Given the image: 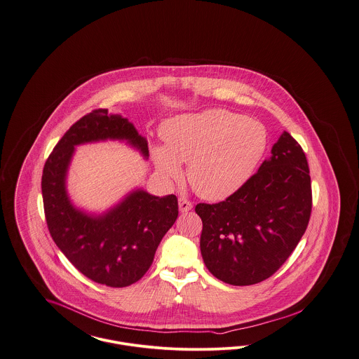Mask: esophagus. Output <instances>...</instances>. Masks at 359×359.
Wrapping results in <instances>:
<instances>
[{
    "label": "esophagus",
    "mask_w": 359,
    "mask_h": 359,
    "mask_svg": "<svg viewBox=\"0 0 359 359\" xmlns=\"http://www.w3.org/2000/svg\"><path fill=\"white\" fill-rule=\"evenodd\" d=\"M179 210H180V212H188L192 210V203L182 196V198H179Z\"/></svg>",
    "instance_id": "34e87169"
}]
</instances>
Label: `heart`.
Segmentation results:
<instances>
[{"label": "heart", "instance_id": "b5f03b06", "mask_svg": "<svg viewBox=\"0 0 359 359\" xmlns=\"http://www.w3.org/2000/svg\"><path fill=\"white\" fill-rule=\"evenodd\" d=\"M165 147L154 149L157 171L177 180L188 163L189 184L205 199L222 201L243 187L268 148L258 121L222 109L176 117L163 129Z\"/></svg>", "mask_w": 359, "mask_h": 359}]
</instances>
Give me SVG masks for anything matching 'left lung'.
<instances>
[{"instance_id": "1", "label": "left lung", "mask_w": 359, "mask_h": 359, "mask_svg": "<svg viewBox=\"0 0 359 359\" xmlns=\"http://www.w3.org/2000/svg\"><path fill=\"white\" fill-rule=\"evenodd\" d=\"M312 210L307 157L284 132L250 180L226 201L195 207L207 269L230 285L269 278L306 233Z\"/></svg>"}]
</instances>
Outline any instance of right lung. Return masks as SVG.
Segmentation results:
<instances>
[{"mask_svg":"<svg viewBox=\"0 0 359 359\" xmlns=\"http://www.w3.org/2000/svg\"><path fill=\"white\" fill-rule=\"evenodd\" d=\"M104 140L126 141L148 158V142L132 122L107 109L76 121L53 148L41 176L46 221L52 239L69 262L90 280L113 288L138 281L179 214L177 198L144 189L129 192L120 203L94 215L74 207L66 189L76 145Z\"/></svg>","mask_w":359,"mask_h":359,"instance_id":"add662e5","label":"right lung"}]
</instances>
